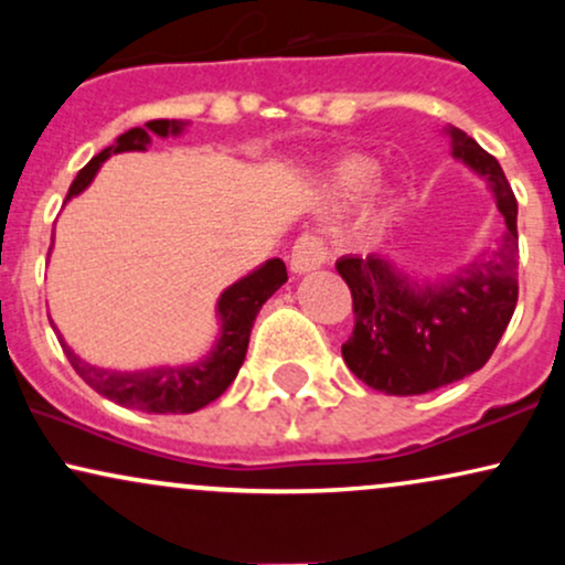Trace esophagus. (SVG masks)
Here are the masks:
<instances>
[{
    "label": "esophagus",
    "mask_w": 565,
    "mask_h": 565,
    "mask_svg": "<svg viewBox=\"0 0 565 565\" xmlns=\"http://www.w3.org/2000/svg\"><path fill=\"white\" fill-rule=\"evenodd\" d=\"M329 260V249L327 242L319 236V233H302L297 238L295 246H291V255H289V268L295 274H310V270L321 268Z\"/></svg>",
    "instance_id": "1"
}]
</instances>
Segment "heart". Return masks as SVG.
<instances>
[{"label": "heart", "mask_w": 565, "mask_h": 565, "mask_svg": "<svg viewBox=\"0 0 565 565\" xmlns=\"http://www.w3.org/2000/svg\"><path fill=\"white\" fill-rule=\"evenodd\" d=\"M369 174H372V167H369L366 161H359V159L342 161V164L334 170V185L340 188L342 193H353L366 183Z\"/></svg>", "instance_id": "obj_1"}]
</instances>
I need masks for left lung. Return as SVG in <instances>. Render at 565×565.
Returning a JSON list of instances; mask_svg holds the SVG:
<instances>
[{
	"mask_svg": "<svg viewBox=\"0 0 565 565\" xmlns=\"http://www.w3.org/2000/svg\"><path fill=\"white\" fill-rule=\"evenodd\" d=\"M451 153L483 174L508 231L462 274L417 284L382 257H342L337 274L353 295L350 372L387 395H423L478 372L491 359L518 302V201L499 161L462 129Z\"/></svg>",
	"mask_w": 565,
	"mask_h": 565,
	"instance_id": "8db88e82",
	"label": "left lung"
}]
</instances>
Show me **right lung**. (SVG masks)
Here are the masks:
<instances>
[{
    "mask_svg": "<svg viewBox=\"0 0 565 565\" xmlns=\"http://www.w3.org/2000/svg\"><path fill=\"white\" fill-rule=\"evenodd\" d=\"M185 125L188 121L180 119H153L146 127L127 129L125 135L116 138L114 146L103 148L95 159H89V164L82 167L68 188L66 201L79 196L84 188L93 183L100 164L111 153L146 151V146L151 142V132L167 138V135L183 132ZM284 281H287V265L276 257V260H268L257 270H252L249 276L231 284L217 300V316L223 327H220L215 348L210 350V355H204L191 366H153L142 369V372H114V369H100L82 361L66 345L61 332H57V342H61L63 353H66L71 366L76 369V374L103 398L148 414H191L220 398L225 387L236 380L238 369L244 364L246 345H249L252 323H255L265 300Z\"/></svg>",
    "mask_w": 565,
    "mask_h": 565,
    "instance_id": "add662e5",
    "label": "right lung"
}]
</instances>
